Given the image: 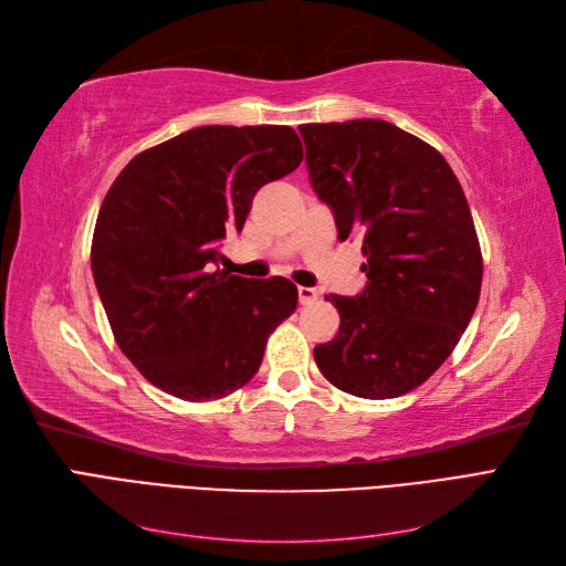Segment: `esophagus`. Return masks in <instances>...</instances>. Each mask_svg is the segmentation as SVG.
Wrapping results in <instances>:
<instances>
[{
    "label": "esophagus",
    "instance_id": "34e87169",
    "mask_svg": "<svg viewBox=\"0 0 566 566\" xmlns=\"http://www.w3.org/2000/svg\"><path fill=\"white\" fill-rule=\"evenodd\" d=\"M297 295H300V304H312L318 297V290L316 287H297Z\"/></svg>",
    "mask_w": 566,
    "mask_h": 566
}]
</instances>
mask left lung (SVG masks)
<instances>
[{
  "instance_id": "8db88e82",
  "label": "left lung",
  "mask_w": 566,
  "mask_h": 566,
  "mask_svg": "<svg viewBox=\"0 0 566 566\" xmlns=\"http://www.w3.org/2000/svg\"><path fill=\"white\" fill-rule=\"evenodd\" d=\"M314 193L339 241L361 238L368 283L325 295L337 335L314 347L325 380L361 399H394L447 361L476 310L482 252L453 169L385 119L302 125Z\"/></svg>"
}]
</instances>
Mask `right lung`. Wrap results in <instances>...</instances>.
<instances>
[{
  "label": "right lung",
  "instance_id": "add662e5",
  "mask_svg": "<svg viewBox=\"0 0 566 566\" xmlns=\"http://www.w3.org/2000/svg\"><path fill=\"white\" fill-rule=\"evenodd\" d=\"M293 127L208 125L139 153L98 210L92 273L117 347L148 382L212 401L260 370L266 337L297 306L283 276L214 269L254 193L295 172Z\"/></svg>",
  "mask_w": 566,
  "mask_h": 566
}]
</instances>
